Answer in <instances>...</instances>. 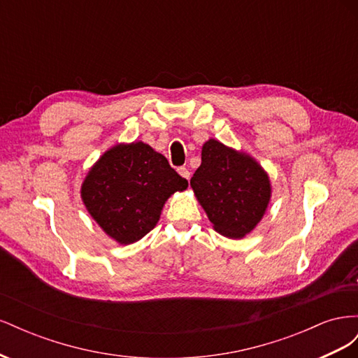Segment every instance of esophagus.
Segmentation results:
<instances>
[{
    "instance_id": "esophagus-1",
    "label": "esophagus",
    "mask_w": 358,
    "mask_h": 358,
    "mask_svg": "<svg viewBox=\"0 0 358 358\" xmlns=\"http://www.w3.org/2000/svg\"><path fill=\"white\" fill-rule=\"evenodd\" d=\"M178 171H179V175H180L182 178H185V179H188V180H189V178H191V171H189L187 167H179V169H178Z\"/></svg>"
}]
</instances>
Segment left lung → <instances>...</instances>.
<instances>
[{"label": "left lung", "mask_w": 358, "mask_h": 358, "mask_svg": "<svg viewBox=\"0 0 358 358\" xmlns=\"http://www.w3.org/2000/svg\"><path fill=\"white\" fill-rule=\"evenodd\" d=\"M191 187L213 229L233 239L255 229L270 200V182L262 166L213 138L203 145Z\"/></svg>", "instance_id": "1"}]
</instances>
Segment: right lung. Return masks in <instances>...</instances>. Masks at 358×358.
Segmentation results:
<instances>
[{
	"mask_svg": "<svg viewBox=\"0 0 358 358\" xmlns=\"http://www.w3.org/2000/svg\"><path fill=\"white\" fill-rule=\"evenodd\" d=\"M188 180L143 142L116 145L95 162L82 200L101 229L121 245L142 239L157 225L166 200Z\"/></svg>",
	"mask_w": 358,
	"mask_h": 358,
	"instance_id": "obj_1",
	"label": "right lung"
}]
</instances>
